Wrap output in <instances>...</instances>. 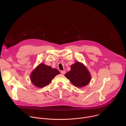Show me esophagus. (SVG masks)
Segmentation results:
<instances>
[{
    "mask_svg": "<svg viewBox=\"0 0 126 126\" xmlns=\"http://www.w3.org/2000/svg\"><path fill=\"white\" fill-rule=\"evenodd\" d=\"M66 73V71L65 70H63V71H61V73L63 75L65 74Z\"/></svg>",
    "mask_w": 126,
    "mask_h": 126,
    "instance_id": "1",
    "label": "esophagus"
}]
</instances>
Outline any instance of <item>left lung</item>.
Listing matches in <instances>:
<instances>
[{
	"mask_svg": "<svg viewBox=\"0 0 126 126\" xmlns=\"http://www.w3.org/2000/svg\"><path fill=\"white\" fill-rule=\"evenodd\" d=\"M65 76L77 87H84L88 85L91 80V76L89 71L79 62H76L72 65L71 70L65 74Z\"/></svg>",
	"mask_w": 126,
	"mask_h": 126,
	"instance_id": "8db88e82",
	"label": "left lung"
}]
</instances>
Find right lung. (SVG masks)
Returning a JSON list of instances; mask_svg holds the SVG:
<instances>
[{
    "label": "right lung",
    "instance_id": "add662e5",
    "mask_svg": "<svg viewBox=\"0 0 126 126\" xmlns=\"http://www.w3.org/2000/svg\"><path fill=\"white\" fill-rule=\"evenodd\" d=\"M59 73V71L56 69H53L51 66L41 63L32 72L30 79L35 86L42 88L47 86L52 79Z\"/></svg>",
    "mask_w": 126,
    "mask_h": 126
}]
</instances>
